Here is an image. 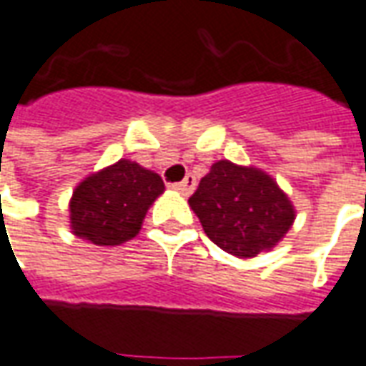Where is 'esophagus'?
<instances>
[{"mask_svg":"<svg viewBox=\"0 0 366 366\" xmlns=\"http://www.w3.org/2000/svg\"><path fill=\"white\" fill-rule=\"evenodd\" d=\"M173 189H177L181 195H191V193H193V189H195V177H193V175H187V177L183 179L181 183H175Z\"/></svg>","mask_w":366,"mask_h":366,"instance_id":"esophagus-1","label":"esophagus"}]
</instances>
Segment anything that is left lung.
<instances>
[{
    "instance_id": "left-lung-1",
    "label": "left lung",
    "mask_w": 366,
    "mask_h": 366,
    "mask_svg": "<svg viewBox=\"0 0 366 366\" xmlns=\"http://www.w3.org/2000/svg\"><path fill=\"white\" fill-rule=\"evenodd\" d=\"M189 205L209 239L239 259L271 251L295 221L293 203L271 175L227 159L211 165Z\"/></svg>"
}]
</instances>
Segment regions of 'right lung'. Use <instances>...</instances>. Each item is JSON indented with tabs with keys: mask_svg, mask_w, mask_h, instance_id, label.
<instances>
[{
	"mask_svg": "<svg viewBox=\"0 0 366 366\" xmlns=\"http://www.w3.org/2000/svg\"><path fill=\"white\" fill-rule=\"evenodd\" d=\"M163 191L157 173L121 159L75 187L69 201L71 233L93 245H121L139 233L147 209Z\"/></svg>",
	"mask_w": 366,
	"mask_h": 366,
	"instance_id": "right-lung-1",
	"label": "right lung"
}]
</instances>
